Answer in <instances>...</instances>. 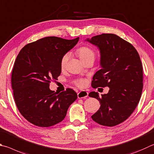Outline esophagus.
<instances>
[{"label": "esophagus", "instance_id": "esophagus-1", "mask_svg": "<svg viewBox=\"0 0 154 154\" xmlns=\"http://www.w3.org/2000/svg\"><path fill=\"white\" fill-rule=\"evenodd\" d=\"M77 96L78 98H86L88 96V92L86 91H79V93L77 94Z\"/></svg>", "mask_w": 154, "mask_h": 154}]
</instances>
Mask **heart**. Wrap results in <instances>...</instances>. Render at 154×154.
I'll return each instance as SVG.
<instances>
[{
    "mask_svg": "<svg viewBox=\"0 0 154 154\" xmlns=\"http://www.w3.org/2000/svg\"><path fill=\"white\" fill-rule=\"evenodd\" d=\"M77 54L79 56L80 59L82 60L83 63H85L87 61L89 60H94L95 58H96V52L94 50L89 48L88 46H82L79 48H78L77 50ZM69 53H66V54L63 56L62 58L60 60V66L61 67H64L66 65V63L69 60ZM75 84L78 87L80 88H83L86 84V81L83 79H79L75 82Z\"/></svg>",
    "mask_w": 154,
    "mask_h": 154,
    "instance_id": "heart-1",
    "label": "heart"
}]
</instances>
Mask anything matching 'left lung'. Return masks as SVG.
<instances>
[{"label":"left lung","instance_id":"obj_1","mask_svg":"<svg viewBox=\"0 0 154 154\" xmlns=\"http://www.w3.org/2000/svg\"><path fill=\"white\" fill-rule=\"evenodd\" d=\"M86 40L98 47L101 54L102 69L94 75L91 86L110 88L102 97L97 92L89 94L101 104L91 119L101 125L114 127L126 121L140 100L143 85L140 57L132 44L113 33Z\"/></svg>","mask_w":154,"mask_h":154}]
</instances>
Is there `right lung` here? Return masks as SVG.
Returning <instances> with one entry per match:
<instances>
[{"mask_svg":"<svg viewBox=\"0 0 154 154\" xmlns=\"http://www.w3.org/2000/svg\"><path fill=\"white\" fill-rule=\"evenodd\" d=\"M79 39L45 37L27 44L17 57L11 75L14 99L21 115L33 125L49 127L58 124L76 100L73 89L58 94L49 86L60 75L63 56Z\"/></svg>","mask_w":154,"mask_h":154,"instance_id":"obj_1","label":"right lung"}]
</instances>
